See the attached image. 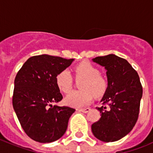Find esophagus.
<instances>
[{"instance_id":"esophagus-1","label":"esophagus","mask_w":153,"mask_h":153,"mask_svg":"<svg viewBox=\"0 0 153 153\" xmlns=\"http://www.w3.org/2000/svg\"><path fill=\"white\" fill-rule=\"evenodd\" d=\"M90 108H83V109H79V111L83 112V113H88V112L90 111Z\"/></svg>"}]
</instances>
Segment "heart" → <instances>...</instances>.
Listing matches in <instances>:
<instances>
[{"mask_svg": "<svg viewBox=\"0 0 153 153\" xmlns=\"http://www.w3.org/2000/svg\"><path fill=\"white\" fill-rule=\"evenodd\" d=\"M75 77L83 79L79 87L82 90L70 93L66 97L65 103L76 108L83 107L90 103L93 96L103 95L108 87V81L100 70L89 61H83L74 68ZM56 84L62 93H67L73 86V77L68 70H63L56 75Z\"/></svg>", "mask_w": 153, "mask_h": 153, "instance_id": "obj_1", "label": "heart"}]
</instances>
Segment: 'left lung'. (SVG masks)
Returning a JSON list of instances; mask_svg holds the SVG:
<instances>
[{
  "mask_svg": "<svg viewBox=\"0 0 153 153\" xmlns=\"http://www.w3.org/2000/svg\"><path fill=\"white\" fill-rule=\"evenodd\" d=\"M105 67L108 87L97 107L101 118L92 124L93 135L106 143L115 142L126 136L139 118L143 86L137 72L126 60L114 54L93 59Z\"/></svg>",
  "mask_w": 153,
  "mask_h": 153,
  "instance_id": "left-lung-1",
  "label": "left lung"
}]
</instances>
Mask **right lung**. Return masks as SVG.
I'll return each mask as SVG.
<instances>
[{
  "mask_svg": "<svg viewBox=\"0 0 153 153\" xmlns=\"http://www.w3.org/2000/svg\"><path fill=\"white\" fill-rule=\"evenodd\" d=\"M73 61L74 59L47 54L33 56L16 75L13 107L22 129L34 141L54 142L67 130L75 109L52 103L63 99L56 84V75Z\"/></svg>",
  "mask_w": 153,
  "mask_h": 153,
  "instance_id": "obj_1",
  "label": "right lung"
}]
</instances>
